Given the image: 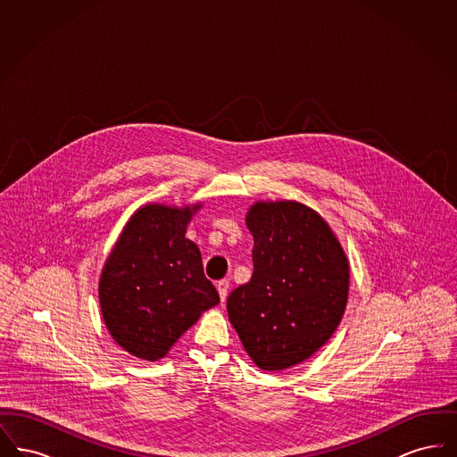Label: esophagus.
<instances>
[{
	"label": "esophagus",
	"mask_w": 457,
	"mask_h": 457,
	"mask_svg": "<svg viewBox=\"0 0 457 457\" xmlns=\"http://www.w3.org/2000/svg\"><path fill=\"white\" fill-rule=\"evenodd\" d=\"M216 287H218L220 302L224 303V300H226V296H228V289H229V281H228V279H220V281H218V284H216Z\"/></svg>",
	"instance_id": "34e87169"
}]
</instances>
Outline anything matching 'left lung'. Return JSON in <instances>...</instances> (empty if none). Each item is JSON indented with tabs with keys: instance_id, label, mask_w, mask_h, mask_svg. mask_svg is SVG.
<instances>
[{
	"instance_id": "left-lung-1",
	"label": "left lung",
	"mask_w": 457,
	"mask_h": 457,
	"mask_svg": "<svg viewBox=\"0 0 457 457\" xmlns=\"http://www.w3.org/2000/svg\"><path fill=\"white\" fill-rule=\"evenodd\" d=\"M246 226L253 274L229 295L228 317L259 369H291L339 326L349 262L322 216L300 202H255Z\"/></svg>"
}]
</instances>
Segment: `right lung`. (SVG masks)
<instances>
[{
  "label": "right lung",
  "mask_w": 457,
  "mask_h": 457,
  "mask_svg": "<svg viewBox=\"0 0 457 457\" xmlns=\"http://www.w3.org/2000/svg\"><path fill=\"white\" fill-rule=\"evenodd\" d=\"M202 205L140 207L104 263L99 303L112 339L142 360L166 356L202 312L219 303L200 250L185 238Z\"/></svg>",
  "instance_id": "obj_1"
}]
</instances>
